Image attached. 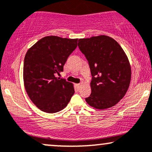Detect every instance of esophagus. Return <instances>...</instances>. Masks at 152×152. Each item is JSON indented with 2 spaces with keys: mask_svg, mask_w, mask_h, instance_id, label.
I'll use <instances>...</instances> for the list:
<instances>
[{
  "mask_svg": "<svg viewBox=\"0 0 152 152\" xmlns=\"http://www.w3.org/2000/svg\"><path fill=\"white\" fill-rule=\"evenodd\" d=\"M75 86H76V88H77L78 90H79V89L81 88V83H76Z\"/></svg>",
  "mask_w": 152,
  "mask_h": 152,
  "instance_id": "esophagus-1",
  "label": "esophagus"
}]
</instances>
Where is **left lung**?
<instances>
[{"label": "left lung", "mask_w": 152, "mask_h": 152, "mask_svg": "<svg viewBox=\"0 0 152 152\" xmlns=\"http://www.w3.org/2000/svg\"><path fill=\"white\" fill-rule=\"evenodd\" d=\"M78 48L91 69V94L87 103L96 109L113 107L125 96L131 80V67L120 45L106 35L79 39Z\"/></svg>", "instance_id": "left-lung-1"}]
</instances>
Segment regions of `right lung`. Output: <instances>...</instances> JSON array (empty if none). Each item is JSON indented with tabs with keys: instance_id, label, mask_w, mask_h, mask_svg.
Here are the masks:
<instances>
[{
	"instance_id": "1",
	"label": "right lung",
	"mask_w": 152,
	"mask_h": 152,
	"mask_svg": "<svg viewBox=\"0 0 152 152\" xmlns=\"http://www.w3.org/2000/svg\"><path fill=\"white\" fill-rule=\"evenodd\" d=\"M78 39L47 36L27 51L24 59L23 80L30 100L43 112L63 110L74 94V86L56 77L63 71L69 55L77 47Z\"/></svg>"
}]
</instances>
